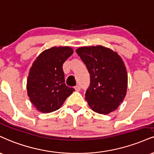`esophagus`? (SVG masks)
Instances as JSON below:
<instances>
[{
  "instance_id": "obj_1",
  "label": "esophagus",
  "mask_w": 154,
  "mask_h": 154,
  "mask_svg": "<svg viewBox=\"0 0 154 154\" xmlns=\"http://www.w3.org/2000/svg\"><path fill=\"white\" fill-rule=\"evenodd\" d=\"M75 90L76 91H79V90H80V86H79V85H76L75 87Z\"/></svg>"
}]
</instances>
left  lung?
<instances>
[{
	"label": "left lung",
	"instance_id": "1",
	"mask_svg": "<svg viewBox=\"0 0 154 154\" xmlns=\"http://www.w3.org/2000/svg\"><path fill=\"white\" fill-rule=\"evenodd\" d=\"M76 52L90 75L85 93L89 106L103 115L116 110L127 92L128 75L123 59L116 51L100 45L79 47Z\"/></svg>",
	"mask_w": 154,
	"mask_h": 154
}]
</instances>
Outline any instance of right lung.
<instances>
[{"label": "right lung", "instance_id": "add662e5", "mask_svg": "<svg viewBox=\"0 0 154 154\" xmlns=\"http://www.w3.org/2000/svg\"><path fill=\"white\" fill-rule=\"evenodd\" d=\"M74 53L69 47H54L36 57L27 79V94L36 110L49 113L58 110L75 91L65 85L63 64Z\"/></svg>", "mask_w": 154, "mask_h": 154}]
</instances>
